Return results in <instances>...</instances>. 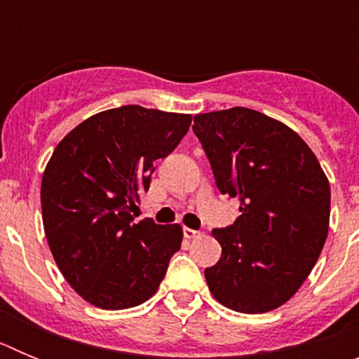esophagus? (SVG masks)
Instances as JSON below:
<instances>
[{
  "label": "esophagus",
  "instance_id": "obj_1",
  "mask_svg": "<svg viewBox=\"0 0 359 359\" xmlns=\"http://www.w3.org/2000/svg\"><path fill=\"white\" fill-rule=\"evenodd\" d=\"M183 236H185V239H198V237H201L203 233L199 230H192V228H183Z\"/></svg>",
  "mask_w": 359,
  "mask_h": 359
}]
</instances>
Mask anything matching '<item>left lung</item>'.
Masks as SVG:
<instances>
[{
    "instance_id": "left-lung-1",
    "label": "left lung",
    "mask_w": 359,
    "mask_h": 359,
    "mask_svg": "<svg viewBox=\"0 0 359 359\" xmlns=\"http://www.w3.org/2000/svg\"><path fill=\"white\" fill-rule=\"evenodd\" d=\"M192 129L219 192L241 201L233 224L212 230L223 253L205 269L208 287L239 313L277 309L302 286L327 239V177L293 129L255 109L196 115Z\"/></svg>"
}]
</instances>
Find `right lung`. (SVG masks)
Masks as SVG:
<instances>
[{
	"label": "right lung",
	"mask_w": 359,
	"mask_h": 359,
	"mask_svg": "<svg viewBox=\"0 0 359 359\" xmlns=\"http://www.w3.org/2000/svg\"><path fill=\"white\" fill-rule=\"evenodd\" d=\"M190 115L122 106L90 116L59 142L41 182L44 233L69 286L100 309H128L156 293L180 224L136 221L154 161L187 135Z\"/></svg>",
	"instance_id": "1"
}]
</instances>
